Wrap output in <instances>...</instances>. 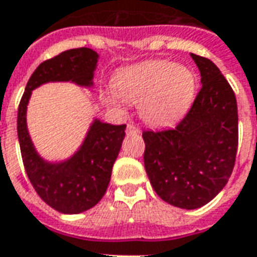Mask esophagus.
Masks as SVG:
<instances>
[{"label":"esophagus","mask_w":257,"mask_h":257,"mask_svg":"<svg viewBox=\"0 0 257 257\" xmlns=\"http://www.w3.org/2000/svg\"><path fill=\"white\" fill-rule=\"evenodd\" d=\"M141 131H139V128L138 126H135L134 123H128V126H126V134L128 135H136L139 134Z\"/></svg>","instance_id":"esophagus-1"}]
</instances>
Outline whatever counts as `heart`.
I'll return each mask as SVG.
<instances>
[{"mask_svg": "<svg viewBox=\"0 0 257 257\" xmlns=\"http://www.w3.org/2000/svg\"><path fill=\"white\" fill-rule=\"evenodd\" d=\"M111 86L123 101L139 103L142 118L154 126H168L181 119L196 94L195 73L186 66L172 65L164 60L125 68L112 78ZM116 96L108 93L105 100L118 105Z\"/></svg>", "mask_w": 257, "mask_h": 257, "instance_id": "heart-1", "label": "heart"}]
</instances>
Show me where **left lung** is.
I'll list each match as a JSON object with an SVG mask.
<instances>
[{"label":"left lung","mask_w":257,"mask_h":257,"mask_svg":"<svg viewBox=\"0 0 257 257\" xmlns=\"http://www.w3.org/2000/svg\"><path fill=\"white\" fill-rule=\"evenodd\" d=\"M202 76L178 125L143 131L145 168L156 193L175 207H202L218 195L234 170L238 108L232 87L209 58L191 54Z\"/></svg>","instance_id":"1"}]
</instances>
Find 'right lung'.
Listing matches in <instances>:
<instances>
[{"mask_svg": "<svg viewBox=\"0 0 257 257\" xmlns=\"http://www.w3.org/2000/svg\"><path fill=\"white\" fill-rule=\"evenodd\" d=\"M98 55L90 48H72L41 62L29 79L18 108V139L25 171L37 195L65 214H78L101 200L121 150L126 125L96 119L82 147L68 161L50 164L36 153L26 128V107L32 90L46 82L72 80L90 86Z\"/></svg>", "mask_w": 257, "mask_h": 257, "instance_id": "right-lung-1", "label": "right lung"}]
</instances>
